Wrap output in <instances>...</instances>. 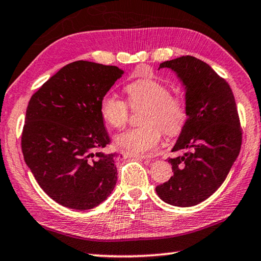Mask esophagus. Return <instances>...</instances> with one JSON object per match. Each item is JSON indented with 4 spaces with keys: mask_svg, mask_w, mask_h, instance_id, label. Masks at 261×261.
Wrapping results in <instances>:
<instances>
[{
    "mask_svg": "<svg viewBox=\"0 0 261 261\" xmlns=\"http://www.w3.org/2000/svg\"><path fill=\"white\" fill-rule=\"evenodd\" d=\"M125 156H127V158H136V159H150L151 158V156L147 154H145V155L136 154V153H131V152H126Z\"/></svg>",
    "mask_w": 261,
    "mask_h": 261,
    "instance_id": "1",
    "label": "esophagus"
}]
</instances>
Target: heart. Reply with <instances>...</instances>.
<instances>
[{
    "instance_id": "1",
    "label": "heart",
    "mask_w": 261,
    "mask_h": 261,
    "mask_svg": "<svg viewBox=\"0 0 261 261\" xmlns=\"http://www.w3.org/2000/svg\"><path fill=\"white\" fill-rule=\"evenodd\" d=\"M130 106L134 109L145 107L142 123L145 125L129 129L115 137V145L123 151L144 154L154 151L163 135H177L188 118L186 102L180 95L171 93L163 82L143 79L126 86ZM100 114L108 125L122 127L129 117L127 105L114 94H106L100 102Z\"/></svg>"
}]
</instances>
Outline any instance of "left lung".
Returning <instances> with one entry per match:
<instances>
[{
    "label": "left lung",
    "instance_id": "8db88e82",
    "mask_svg": "<svg viewBox=\"0 0 261 261\" xmlns=\"http://www.w3.org/2000/svg\"><path fill=\"white\" fill-rule=\"evenodd\" d=\"M160 68L174 72L185 87L188 118L172 148L186 152L168 159L174 174L155 190L168 204L193 206L221 187L239 154L237 107L227 82L195 57L164 61Z\"/></svg>",
    "mask_w": 261,
    "mask_h": 261
}]
</instances>
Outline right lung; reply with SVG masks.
<instances>
[{
  "label": "right lung",
  "mask_w": 261,
  "mask_h": 261,
  "mask_svg": "<svg viewBox=\"0 0 261 261\" xmlns=\"http://www.w3.org/2000/svg\"><path fill=\"white\" fill-rule=\"evenodd\" d=\"M124 71L79 60L49 77L29 102L24 160L40 188L67 208L93 209L113 193L118 154L109 143L100 102Z\"/></svg>",
  "instance_id": "1"
}]
</instances>
